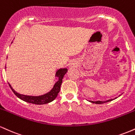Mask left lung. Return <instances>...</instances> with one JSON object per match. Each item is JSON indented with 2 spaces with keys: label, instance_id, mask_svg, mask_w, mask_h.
Returning <instances> with one entry per match:
<instances>
[{
  "label": "left lung",
  "instance_id": "obj_1",
  "mask_svg": "<svg viewBox=\"0 0 135 135\" xmlns=\"http://www.w3.org/2000/svg\"><path fill=\"white\" fill-rule=\"evenodd\" d=\"M113 100L112 99V100H108L107 101H105V102H102V101H97V102H93L91 101V102H92V103H97V104H102V103H106V102H110ZM90 102V101H89Z\"/></svg>",
  "mask_w": 135,
  "mask_h": 135
}]
</instances>
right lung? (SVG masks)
I'll list each match as a JSON object with an SVG mask.
<instances>
[{"label":"right lung","instance_id":"1","mask_svg":"<svg viewBox=\"0 0 135 135\" xmlns=\"http://www.w3.org/2000/svg\"><path fill=\"white\" fill-rule=\"evenodd\" d=\"M66 72H67V69H66L58 70L56 72V76L58 77L59 78L58 81L55 84L51 91H49V93H47L46 94L39 96V97H32V96L23 95V94L18 93H16V91L14 90L13 88L11 87V86L9 83L8 84L9 85V87L11 88V89L13 91L15 95L21 99V100H23V101L36 105L46 104V103L53 101L56 98L57 95H58L59 92H60V87H61V84L62 83L63 76H64Z\"/></svg>","mask_w":135,"mask_h":135}]
</instances>
